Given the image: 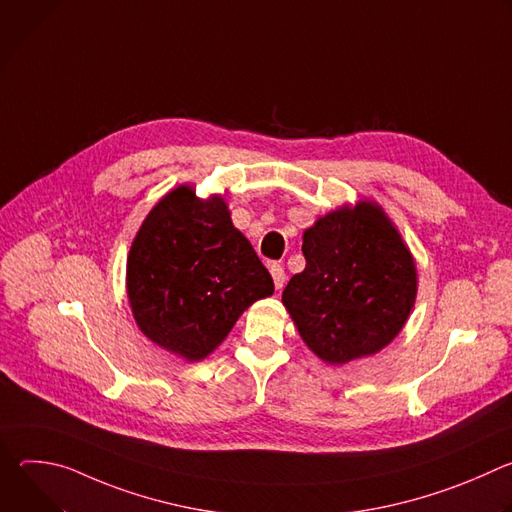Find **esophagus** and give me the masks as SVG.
I'll use <instances>...</instances> for the list:
<instances>
[{"label":"esophagus","mask_w":512,"mask_h":512,"mask_svg":"<svg viewBox=\"0 0 512 512\" xmlns=\"http://www.w3.org/2000/svg\"><path fill=\"white\" fill-rule=\"evenodd\" d=\"M269 271H271V277H273L275 287H277V289H281V287H283V283H285V271H283V267H281L279 263H273V265L269 267Z\"/></svg>","instance_id":"esophagus-1"}]
</instances>
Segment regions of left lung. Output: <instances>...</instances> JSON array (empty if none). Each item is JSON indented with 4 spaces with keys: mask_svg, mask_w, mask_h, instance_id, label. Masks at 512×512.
<instances>
[{
    "mask_svg": "<svg viewBox=\"0 0 512 512\" xmlns=\"http://www.w3.org/2000/svg\"><path fill=\"white\" fill-rule=\"evenodd\" d=\"M306 269L281 302L308 348L344 364L385 348L417 296L413 255L385 210L371 200L342 206L304 231Z\"/></svg>",
    "mask_w": 512,
    "mask_h": 512,
    "instance_id": "8db88e82",
    "label": "left lung"
}]
</instances>
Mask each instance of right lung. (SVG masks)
Segmentation results:
<instances>
[{"label": "right lung", "instance_id": "right-lung-1", "mask_svg": "<svg viewBox=\"0 0 512 512\" xmlns=\"http://www.w3.org/2000/svg\"><path fill=\"white\" fill-rule=\"evenodd\" d=\"M273 279L233 227L223 196L178 186L145 216L127 255V298L139 330L186 360L206 358Z\"/></svg>", "mask_w": 512, "mask_h": 512}]
</instances>
